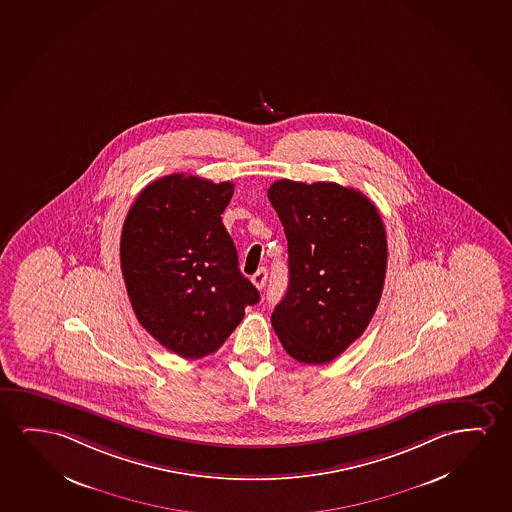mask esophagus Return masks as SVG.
<instances>
[{"mask_svg": "<svg viewBox=\"0 0 512 512\" xmlns=\"http://www.w3.org/2000/svg\"><path fill=\"white\" fill-rule=\"evenodd\" d=\"M268 272L267 268H260L256 274L252 275L251 281L254 286L258 289L265 288V284H267Z\"/></svg>", "mask_w": 512, "mask_h": 512, "instance_id": "34e87169", "label": "esophagus"}]
</instances>
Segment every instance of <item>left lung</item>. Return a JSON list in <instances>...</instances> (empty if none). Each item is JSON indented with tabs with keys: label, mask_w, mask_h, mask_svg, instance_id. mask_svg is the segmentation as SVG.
Segmentation results:
<instances>
[{
	"label": "left lung",
	"mask_w": 512,
	"mask_h": 512,
	"mask_svg": "<svg viewBox=\"0 0 512 512\" xmlns=\"http://www.w3.org/2000/svg\"><path fill=\"white\" fill-rule=\"evenodd\" d=\"M268 200L288 238L289 286L272 314L286 353L324 365L367 330L388 265L386 230L374 203L335 182L282 179Z\"/></svg>",
	"instance_id": "obj_1"
}]
</instances>
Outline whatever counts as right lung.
Returning a JSON list of instances; mask_svg holds the SVG:
<instances>
[{
    "label": "right lung",
    "mask_w": 512,
    "mask_h": 512,
    "mask_svg": "<svg viewBox=\"0 0 512 512\" xmlns=\"http://www.w3.org/2000/svg\"><path fill=\"white\" fill-rule=\"evenodd\" d=\"M231 196V182L173 173L142 189L124 221L121 268L138 323L189 360L216 353L260 302L221 219Z\"/></svg>",
    "instance_id": "add662e5"
}]
</instances>
